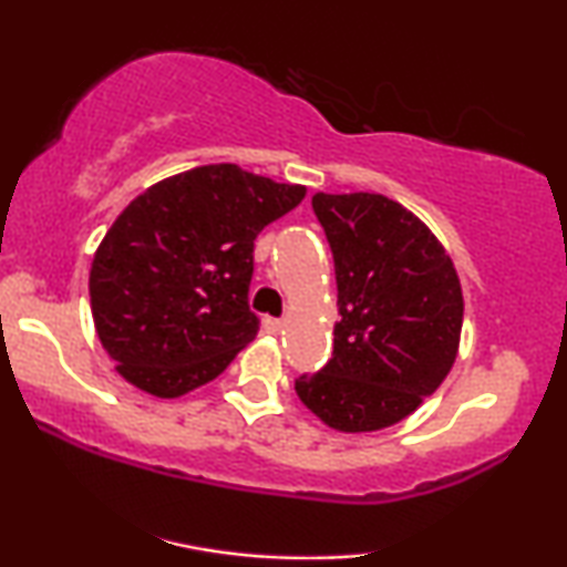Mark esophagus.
Segmentation results:
<instances>
[{
  "mask_svg": "<svg viewBox=\"0 0 567 567\" xmlns=\"http://www.w3.org/2000/svg\"><path fill=\"white\" fill-rule=\"evenodd\" d=\"M284 320H278V317H262V328L268 332H281L284 330Z\"/></svg>",
  "mask_w": 567,
  "mask_h": 567,
  "instance_id": "obj_1",
  "label": "esophagus"
}]
</instances>
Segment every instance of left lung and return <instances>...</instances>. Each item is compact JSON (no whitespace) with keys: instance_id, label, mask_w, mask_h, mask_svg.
I'll list each match as a JSON object with an SVG mask.
<instances>
[{"instance_id":"left-lung-1","label":"left lung","mask_w":567,"mask_h":567,"mask_svg":"<svg viewBox=\"0 0 567 567\" xmlns=\"http://www.w3.org/2000/svg\"><path fill=\"white\" fill-rule=\"evenodd\" d=\"M338 281L336 346L297 394L340 433L413 415L454 367L464 299L436 235L382 193H315Z\"/></svg>"}]
</instances>
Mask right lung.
<instances>
[{"instance_id": "right-lung-1", "label": "right lung", "mask_w": 567, "mask_h": 567, "mask_svg": "<svg viewBox=\"0 0 567 567\" xmlns=\"http://www.w3.org/2000/svg\"><path fill=\"white\" fill-rule=\"evenodd\" d=\"M305 196L221 162L131 200L90 268L92 320L115 371L162 400L219 377L260 328L247 307L255 237Z\"/></svg>"}]
</instances>
